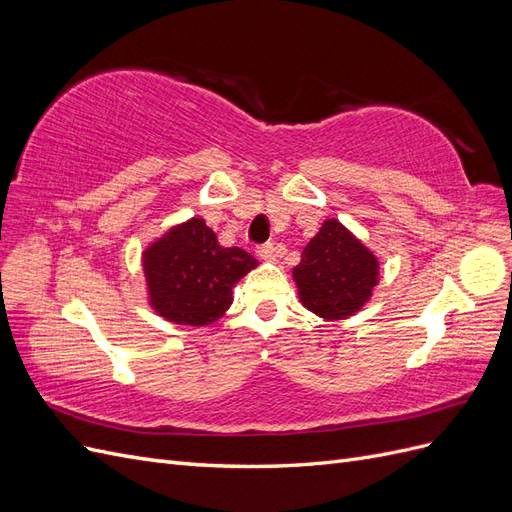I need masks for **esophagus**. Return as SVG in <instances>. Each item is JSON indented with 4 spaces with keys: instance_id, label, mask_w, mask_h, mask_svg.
<instances>
[{
    "instance_id": "esophagus-1",
    "label": "esophagus",
    "mask_w": 512,
    "mask_h": 512,
    "mask_svg": "<svg viewBox=\"0 0 512 512\" xmlns=\"http://www.w3.org/2000/svg\"><path fill=\"white\" fill-rule=\"evenodd\" d=\"M258 256H260L262 260H267V262L275 260V247H273V243L260 245V247H258Z\"/></svg>"
}]
</instances>
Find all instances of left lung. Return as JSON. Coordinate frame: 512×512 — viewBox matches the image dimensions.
Returning a JSON list of instances; mask_svg holds the SVG:
<instances>
[{"instance_id":"1","label":"left lung","mask_w":512,"mask_h":512,"mask_svg":"<svg viewBox=\"0 0 512 512\" xmlns=\"http://www.w3.org/2000/svg\"><path fill=\"white\" fill-rule=\"evenodd\" d=\"M303 307L324 320L361 312L380 282V262L342 222L324 220L292 269Z\"/></svg>"}]
</instances>
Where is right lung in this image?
I'll list each match as a JSON object with an SVG mask.
<instances>
[{
	"mask_svg": "<svg viewBox=\"0 0 512 512\" xmlns=\"http://www.w3.org/2000/svg\"><path fill=\"white\" fill-rule=\"evenodd\" d=\"M258 262L241 247H222L203 218L170 226L143 252L153 312L183 327H207L226 314L237 286Z\"/></svg>",
	"mask_w": 512,
	"mask_h": 512,
	"instance_id": "add662e5",
	"label": "right lung"
}]
</instances>
